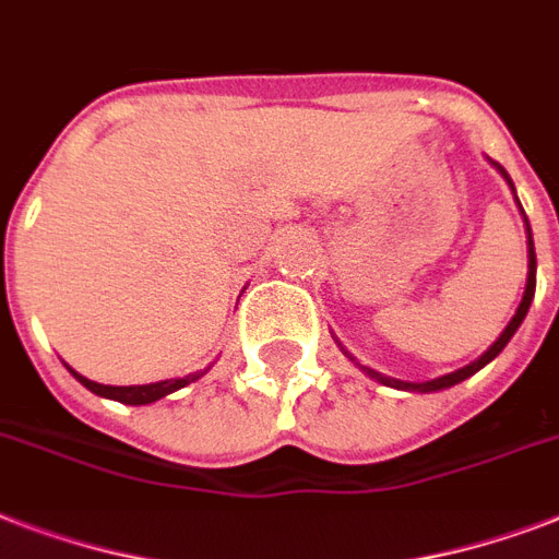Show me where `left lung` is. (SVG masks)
Returning a JSON list of instances; mask_svg holds the SVG:
<instances>
[{
  "label": "left lung",
  "mask_w": 559,
  "mask_h": 559,
  "mask_svg": "<svg viewBox=\"0 0 559 559\" xmlns=\"http://www.w3.org/2000/svg\"><path fill=\"white\" fill-rule=\"evenodd\" d=\"M490 165H493V168L499 170V174H502L504 182H508V188H511V191H513V200H516V188H513L511 177H508V170H504L502 165H499V162H490ZM516 205H520V200H516ZM520 211H522V205H520ZM522 217H525V211H522ZM525 235H528V278H525V293H522L520 307H516V313H513V319H511V322H508V328H504V331L499 333V340H496L493 345H490V348H487L485 354H481V357L473 359L469 366L459 368V371H452V373H443V377H435V380L408 382V380H397V377H385V373L373 371V368H368V366H359L357 359L350 357L348 350H345V348H342V345H340L342 354H345V357H348L350 362H357V366L362 368V371H366L368 377H371V380L382 382V385H389V389H397V391H417V394H432V391L452 389V385H459V382H464V380H467V377H473V373H476V371H481V368H485L487 362H493V359L499 357V354H502L504 345L511 342L513 333L520 331L522 319L528 316V307H531V301H534V289H537V254H534V237H531V223H528V217H525ZM336 342H340V340H336Z\"/></svg>",
  "instance_id": "1"
}]
</instances>
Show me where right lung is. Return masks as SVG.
<instances>
[{
  "label": "right lung",
  "instance_id": "add662e5",
  "mask_svg": "<svg viewBox=\"0 0 559 559\" xmlns=\"http://www.w3.org/2000/svg\"><path fill=\"white\" fill-rule=\"evenodd\" d=\"M69 368V366H66ZM72 377L81 382L83 389H90L92 394H98V397H107V400H118V403H127V406H147V403H156V400L168 397L174 391L186 389L191 382H197L202 373L209 371H197V373H188V377H177V380H162V382H151V385H104V382H95V380H86L83 373H78L74 368H69Z\"/></svg>",
  "mask_w": 559,
  "mask_h": 559
}]
</instances>
